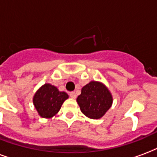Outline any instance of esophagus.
Returning <instances> with one entry per match:
<instances>
[{
    "mask_svg": "<svg viewBox=\"0 0 157 157\" xmlns=\"http://www.w3.org/2000/svg\"><path fill=\"white\" fill-rule=\"evenodd\" d=\"M70 96L71 98H73V99H75V98H76V97H77V94H76V92H71L70 93Z\"/></svg>",
    "mask_w": 157,
    "mask_h": 157,
    "instance_id": "esophagus-1",
    "label": "esophagus"
}]
</instances>
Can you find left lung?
Segmentation results:
<instances>
[{"mask_svg":"<svg viewBox=\"0 0 157 157\" xmlns=\"http://www.w3.org/2000/svg\"><path fill=\"white\" fill-rule=\"evenodd\" d=\"M77 102L83 115L93 120L100 119L110 108L113 102L111 93L100 82L92 81L82 88Z\"/></svg>","mask_w":157,"mask_h":157,"instance_id":"left-lung-1","label":"left lung"}]
</instances>
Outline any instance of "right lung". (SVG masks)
<instances>
[{
    "mask_svg": "<svg viewBox=\"0 0 157 157\" xmlns=\"http://www.w3.org/2000/svg\"><path fill=\"white\" fill-rule=\"evenodd\" d=\"M68 98L66 92H59L56 87L46 83L37 90L33 101L40 116L49 119L56 115Z\"/></svg>",
    "mask_w": 157,
    "mask_h": 157,
    "instance_id": "add662e5",
    "label": "right lung"
}]
</instances>
